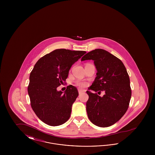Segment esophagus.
Listing matches in <instances>:
<instances>
[{"mask_svg": "<svg viewBox=\"0 0 155 155\" xmlns=\"http://www.w3.org/2000/svg\"><path fill=\"white\" fill-rule=\"evenodd\" d=\"M78 93H79V94H81V93L84 92L85 91L84 89H78Z\"/></svg>", "mask_w": 155, "mask_h": 155, "instance_id": "1", "label": "esophagus"}]
</instances>
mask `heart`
I'll return each instance as SVG.
<instances>
[{
  "instance_id": "1",
  "label": "heart",
  "mask_w": 155,
  "mask_h": 155,
  "mask_svg": "<svg viewBox=\"0 0 155 155\" xmlns=\"http://www.w3.org/2000/svg\"><path fill=\"white\" fill-rule=\"evenodd\" d=\"M77 84H78L79 86H81V87H85V86H86L87 83L85 82H78L77 83Z\"/></svg>"
}]
</instances>
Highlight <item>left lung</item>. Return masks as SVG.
Segmentation results:
<instances>
[{
    "instance_id": "left-lung-1",
    "label": "left lung",
    "mask_w": 155,
    "mask_h": 155,
    "mask_svg": "<svg viewBox=\"0 0 155 155\" xmlns=\"http://www.w3.org/2000/svg\"><path fill=\"white\" fill-rule=\"evenodd\" d=\"M86 60H94L97 70L96 78L87 91L89 119L98 127H109L117 122L128 108L131 97L129 75L123 63L105 50L96 49L88 52L81 61ZM90 90H104L105 94L101 97Z\"/></svg>"
}]
</instances>
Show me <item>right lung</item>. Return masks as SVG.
Masks as SVG:
<instances>
[{
  "instance_id": "obj_1",
  "label": "right lung",
  "mask_w": 155,
  "mask_h": 155,
  "mask_svg": "<svg viewBox=\"0 0 155 155\" xmlns=\"http://www.w3.org/2000/svg\"><path fill=\"white\" fill-rule=\"evenodd\" d=\"M85 51L56 49L39 59L30 75L28 93L31 105L38 117L45 124L58 126L69 119L72 105L78 96L70 85L64 92L57 88L68 77L69 70Z\"/></svg>"
}]
</instances>
